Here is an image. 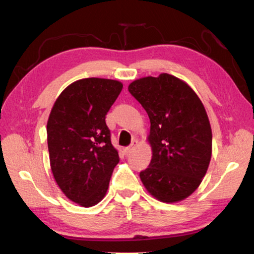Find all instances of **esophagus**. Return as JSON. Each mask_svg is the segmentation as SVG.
I'll return each mask as SVG.
<instances>
[{
  "instance_id": "esophagus-1",
  "label": "esophagus",
  "mask_w": 254,
  "mask_h": 254,
  "mask_svg": "<svg viewBox=\"0 0 254 254\" xmlns=\"http://www.w3.org/2000/svg\"><path fill=\"white\" fill-rule=\"evenodd\" d=\"M137 145V141H135V140H133L132 141V143H131V145L130 147H127L126 150H124V151H126V154H128V153H131L133 150H134V148L136 147Z\"/></svg>"
}]
</instances>
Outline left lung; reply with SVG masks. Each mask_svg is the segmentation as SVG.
Wrapping results in <instances>:
<instances>
[{
  "instance_id": "8db88e82",
  "label": "left lung",
  "mask_w": 254,
  "mask_h": 254,
  "mask_svg": "<svg viewBox=\"0 0 254 254\" xmlns=\"http://www.w3.org/2000/svg\"><path fill=\"white\" fill-rule=\"evenodd\" d=\"M150 119L152 159L140 173L147 190L163 203L187 198L201 183L212 157V130L196 93L177 77L161 74L128 85Z\"/></svg>"
}]
</instances>
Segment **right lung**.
Here are the masks:
<instances>
[{
  "label": "right lung",
  "instance_id": "1",
  "mask_svg": "<svg viewBox=\"0 0 254 254\" xmlns=\"http://www.w3.org/2000/svg\"><path fill=\"white\" fill-rule=\"evenodd\" d=\"M122 88L118 80L79 79L60 94L50 112L51 171L64 194L83 207L103 199L120 161L105 119Z\"/></svg>",
  "mask_w": 254,
  "mask_h": 254
}]
</instances>
